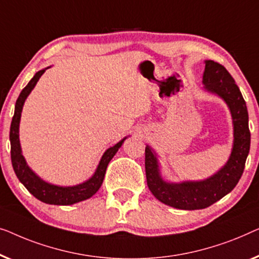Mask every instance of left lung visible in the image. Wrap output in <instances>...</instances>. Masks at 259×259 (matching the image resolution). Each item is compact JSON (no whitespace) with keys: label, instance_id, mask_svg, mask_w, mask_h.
<instances>
[{"label":"left lung","instance_id":"1","mask_svg":"<svg viewBox=\"0 0 259 259\" xmlns=\"http://www.w3.org/2000/svg\"><path fill=\"white\" fill-rule=\"evenodd\" d=\"M204 63V89L221 97L227 103L232 117L234 143L228 162L205 180L175 183L163 180L157 154L149 145L145 147V175L149 190L159 202L181 210L205 209L232 191L242 177L250 150L249 115L242 93L223 65L211 60Z\"/></svg>","mask_w":259,"mask_h":259}]
</instances>
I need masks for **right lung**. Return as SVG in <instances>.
<instances>
[{
  "mask_svg": "<svg viewBox=\"0 0 259 259\" xmlns=\"http://www.w3.org/2000/svg\"><path fill=\"white\" fill-rule=\"evenodd\" d=\"M49 68V67H48ZM48 68L42 69L36 72L25 88L22 90L19 98H17L15 104V112H14V117L12 121V125H10V147H12V163L14 171H15L17 178H19L22 184L27 188V190L30 192L32 196L39 201L47 204H54V205H71V204L85 201L94 196L101 188L102 183H103L105 171H107V166L109 162L111 161L112 157L118 151V149L122 147L123 142L126 140V137L123 138L115 144L114 147H110L105 150V152L102 156L100 163L95 170V172L89 180H87L83 183L72 185V187H61V185L52 184L48 182L43 181L41 177L37 176L31 167L28 165L27 161L22 155V149L20 143V121H21V114L22 109H23V104L29 94L31 90L35 88L36 83L41 76L45 74V71Z\"/></svg>",
  "mask_w": 259,
  "mask_h": 259,
  "instance_id": "add662e5",
  "label": "right lung"
}]
</instances>
